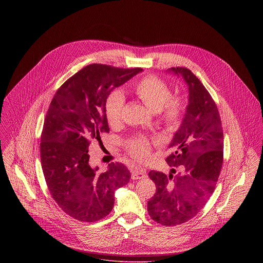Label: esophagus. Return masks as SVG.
I'll use <instances>...</instances> for the list:
<instances>
[{"label": "esophagus", "instance_id": "34e87169", "mask_svg": "<svg viewBox=\"0 0 263 263\" xmlns=\"http://www.w3.org/2000/svg\"><path fill=\"white\" fill-rule=\"evenodd\" d=\"M145 176H146V172H145V170H143L141 167H135L131 172L132 179H141V178H143Z\"/></svg>", "mask_w": 263, "mask_h": 263}]
</instances>
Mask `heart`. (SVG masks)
I'll list each match as a JSON object with an SVG mask.
<instances>
[{
    "instance_id": "1",
    "label": "heart",
    "mask_w": 263,
    "mask_h": 263,
    "mask_svg": "<svg viewBox=\"0 0 263 263\" xmlns=\"http://www.w3.org/2000/svg\"><path fill=\"white\" fill-rule=\"evenodd\" d=\"M134 92L149 109L161 115L163 123L170 128L178 125L184 101L181 97H171V88L163 80L150 76L143 78L134 86ZM125 99L121 91L114 90L105 101V116L110 125L120 122ZM153 141L144 136L131 138L126 142V148L131 156L140 160L147 159L150 154Z\"/></svg>"
}]
</instances>
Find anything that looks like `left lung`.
Masks as SVG:
<instances>
[{"label": "left lung", "instance_id": "1", "mask_svg": "<svg viewBox=\"0 0 263 263\" xmlns=\"http://www.w3.org/2000/svg\"><path fill=\"white\" fill-rule=\"evenodd\" d=\"M168 71L181 76L189 91L186 112L170 144L175 153L165 159L182 173L151 171L157 192L148 212L161 225L176 226L196 216L212 195L223 164L224 133L217 105L199 79L183 67Z\"/></svg>", "mask_w": 263, "mask_h": 263}]
</instances>
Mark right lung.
I'll return each instance as SVG.
<instances>
[{"mask_svg":"<svg viewBox=\"0 0 263 263\" xmlns=\"http://www.w3.org/2000/svg\"><path fill=\"white\" fill-rule=\"evenodd\" d=\"M142 71L90 64L68 79L51 101L40 138L41 166L53 199L78 221L92 223L107 216L114 191L131 178L123 163H109L102 173L92 168L88 152L91 141L100 144V134L109 132V93Z\"/></svg>","mask_w":263,"mask_h":263,"instance_id":"1","label":"right lung"}]
</instances>
